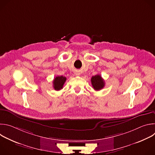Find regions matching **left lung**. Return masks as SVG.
Segmentation results:
<instances>
[{"instance_id": "obj_1", "label": "left lung", "mask_w": 155, "mask_h": 155, "mask_svg": "<svg viewBox=\"0 0 155 155\" xmlns=\"http://www.w3.org/2000/svg\"><path fill=\"white\" fill-rule=\"evenodd\" d=\"M91 81L92 86L96 91H99L102 90L105 86L104 80L100 75H96L93 76Z\"/></svg>"}]
</instances>
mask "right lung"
Here are the masks:
<instances>
[{"label":"right lung","instance_id":"right-lung-1","mask_svg":"<svg viewBox=\"0 0 155 155\" xmlns=\"http://www.w3.org/2000/svg\"><path fill=\"white\" fill-rule=\"evenodd\" d=\"M66 81V77L63 76H57L54 78V80L53 81V87L54 89L56 91H59L62 89L63 85Z\"/></svg>","mask_w":155,"mask_h":155}]
</instances>
